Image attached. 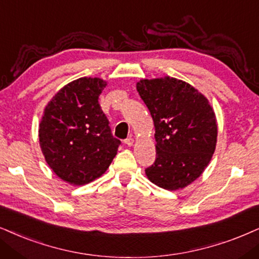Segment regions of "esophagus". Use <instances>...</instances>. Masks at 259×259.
Returning <instances> with one entry per match:
<instances>
[{
  "label": "esophagus",
  "mask_w": 259,
  "mask_h": 259,
  "mask_svg": "<svg viewBox=\"0 0 259 259\" xmlns=\"http://www.w3.org/2000/svg\"><path fill=\"white\" fill-rule=\"evenodd\" d=\"M124 143H125L127 147H132L134 145V139L133 137H127L126 140H124Z\"/></svg>",
  "instance_id": "34e87169"
}]
</instances>
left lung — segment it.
<instances>
[{
  "label": "left lung",
  "instance_id": "obj_1",
  "mask_svg": "<svg viewBox=\"0 0 259 259\" xmlns=\"http://www.w3.org/2000/svg\"><path fill=\"white\" fill-rule=\"evenodd\" d=\"M155 126L156 158L148 179L166 190L196 181L215 152L218 124L209 101L191 84L165 76L136 84Z\"/></svg>",
  "mask_w": 259,
  "mask_h": 259
}]
</instances>
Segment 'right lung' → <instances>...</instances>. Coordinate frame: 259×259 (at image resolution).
I'll return each mask as SVG.
<instances>
[{
    "label": "right lung",
    "mask_w": 259,
    "mask_h": 259,
    "mask_svg": "<svg viewBox=\"0 0 259 259\" xmlns=\"http://www.w3.org/2000/svg\"><path fill=\"white\" fill-rule=\"evenodd\" d=\"M106 82L81 77L55 94L39 124V143L52 171L73 185L104 175L120 141L112 136L99 96Z\"/></svg>",
    "instance_id": "1"
}]
</instances>
